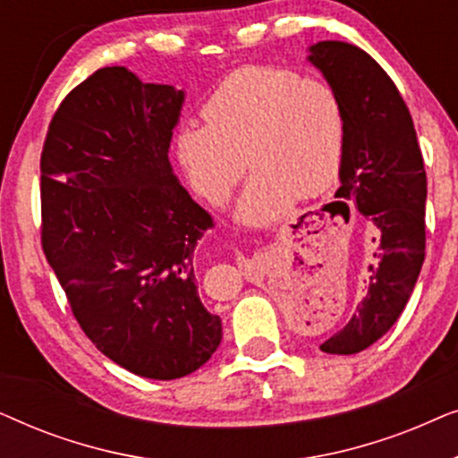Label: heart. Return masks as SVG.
I'll return each instance as SVG.
<instances>
[{"label":"heart","mask_w":458,"mask_h":458,"mask_svg":"<svg viewBox=\"0 0 458 458\" xmlns=\"http://www.w3.org/2000/svg\"><path fill=\"white\" fill-rule=\"evenodd\" d=\"M202 116L204 124L177 131L174 158L212 206L227 202L246 166H254L237 208L243 223L273 221L298 196H321L340 177L346 118L323 81L279 66L242 68L212 91Z\"/></svg>","instance_id":"1"}]
</instances>
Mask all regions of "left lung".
Returning <instances> with one entry per match:
<instances>
[{"label": "left lung", "mask_w": 458, "mask_h": 458, "mask_svg": "<svg viewBox=\"0 0 458 458\" xmlns=\"http://www.w3.org/2000/svg\"><path fill=\"white\" fill-rule=\"evenodd\" d=\"M309 60L334 87L346 118L337 206L346 218V206L359 210L373 233L365 296L321 344L323 352L356 354L398 321L415 290L425 260L428 177L411 112L371 55L344 41H318Z\"/></svg>", "instance_id": "obj_1"}]
</instances>
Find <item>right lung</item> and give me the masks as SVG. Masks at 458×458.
I'll return each instance as SVG.
<instances>
[{"instance_id":"right-lung-1","label":"right lung","mask_w":458,"mask_h":458,"mask_svg":"<svg viewBox=\"0 0 458 458\" xmlns=\"http://www.w3.org/2000/svg\"><path fill=\"white\" fill-rule=\"evenodd\" d=\"M183 91L99 68L62 99L41 152V246L99 352L149 379L204 365L223 337L193 252L212 218L168 162Z\"/></svg>"}]
</instances>
